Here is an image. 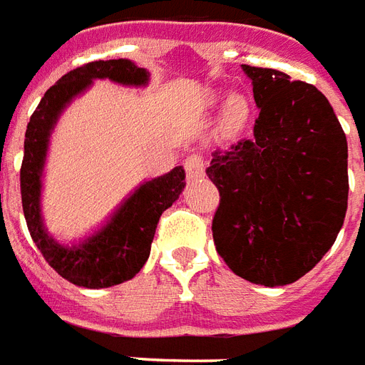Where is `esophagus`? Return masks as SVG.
I'll list each match as a JSON object with an SVG mask.
<instances>
[{"mask_svg": "<svg viewBox=\"0 0 365 365\" xmlns=\"http://www.w3.org/2000/svg\"><path fill=\"white\" fill-rule=\"evenodd\" d=\"M185 169H186V177L188 179H198L205 173V161L202 155L198 153H190L188 158L185 160Z\"/></svg>", "mask_w": 365, "mask_h": 365, "instance_id": "1", "label": "esophagus"}]
</instances>
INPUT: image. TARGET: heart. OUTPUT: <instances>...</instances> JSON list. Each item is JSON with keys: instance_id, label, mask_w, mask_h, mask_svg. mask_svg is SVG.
<instances>
[{"instance_id": "b5f03b06", "label": "heart", "mask_w": 365, "mask_h": 365, "mask_svg": "<svg viewBox=\"0 0 365 365\" xmlns=\"http://www.w3.org/2000/svg\"><path fill=\"white\" fill-rule=\"evenodd\" d=\"M221 100V92L212 90L205 94L207 106H215ZM250 117V101L245 94H231L223 103L221 109V128L225 133H237L245 127L246 120Z\"/></svg>"}]
</instances>
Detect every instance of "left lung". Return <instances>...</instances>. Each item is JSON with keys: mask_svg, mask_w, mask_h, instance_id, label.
<instances>
[{"mask_svg": "<svg viewBox=\"0 0 365 365\" xmlns=\"http://www.w3.org/2000/svg\"><path fill=\"white\" fill-rule=\"evenodd\" d=\"M259 117L254 136L213 152V240L254 284L298 281L329 252L349 205V146L327 98L275 68L242 65Z\"/></svg>", "mask_w": 365, "mask_h": 365, "instance_id": "8db88e82", "label": "left lung"}]
</instances>
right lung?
Returning <instances> with one entry per match:
<instances>
[{
  "label": "right lung",
  "mask_w": 365,
  "mask_h": 365,
  "mask_svg": "<svg viewBox=\"0 0 365 365\" xmlns=\"http://www.w3.org/2000/svg\"><path fill=\"white\" fill-rule=\"evenodd\" d=\"M109 78L123 86H148L150 73L130 59L92 61L71 71L43 94L30 117L24 134L21 167L23 212L32 240L53 269L68 283L84 289H108L133 279L150 257L155 227L161 213L177 202L185 188V169L175 167L165 175L144 180L123 200L108 221L73 245L49 235L42 215L43 169L49 138L71 101L82 96L94 81Z\"/></svg>",
  "instance_id": "obj_1"
}]
</instances>
